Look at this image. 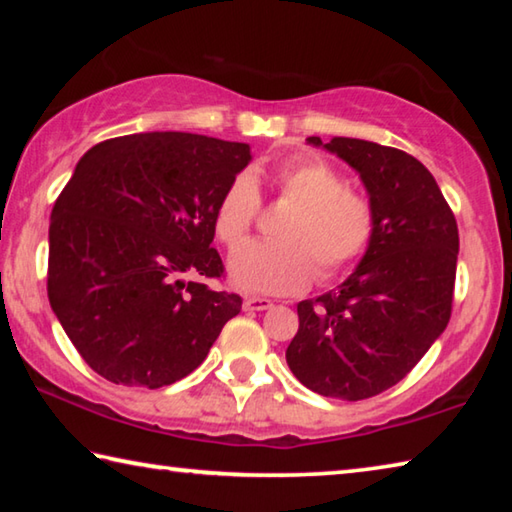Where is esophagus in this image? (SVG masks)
I'll use <instances>...</instances> for the list:
<instances>
[{
  "label": "esophagus",
  "mask_w": 512,
  "mask_h": 512,
  "mask_svg": "<svg viewBox=\"0 0 512 512\" xmlns=\"http://www.w3.org/2000/svg\"><path fill=\"white\" fill-rule=\"evenodd\" d=\"M271 307H273V302L268 300V298L250 296V298L244 300V309L246 311H266V309H271Z\"/></svg>",
  "instance_id": "obj_1"
}]
</instances>
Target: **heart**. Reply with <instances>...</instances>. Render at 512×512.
Listing matches in <instances>:
<instances>
[{
	"mask_svg": "<svg viewBox=\"0 0 512 512\" xmlns=\"http://www.w3.org/2000/svg\"><path fill=\"white\" fill-rule=\"evenodd\" d=\"M275 187L293 210L277 225L280 241H250L239 246L259 212V189L248 173L225 187L214 210V232L230 257V277L239 289L289 296L311 280H336L357 266L377 237V212L366 196L350 192L325 160L298 155L273 173Z\"/></svg>",
	"mask_w": 512,
	"mask_h": 512,
	"instance_id": "heart-1",
	"label": "heart"
}]
</instances>
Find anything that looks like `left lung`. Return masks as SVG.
<instances>
[{"label": "left lung", "instance_id": "obj_1", "mask_svg": "<svg viewBox=\"0 0 512 512\" xmlns=\"http://www.w3.org/2000/svg\"><path fill=\"white\" fill-rule=\"evenodd\" d=\"M359 171L377 237L339 291L298 305L287 363L318 395L357 402L415 368L452 316L458 228L429 169L413 155L354 137H307Z\"/></svg>", "mask_w": 512, "mask_h": 512}]
</instances>
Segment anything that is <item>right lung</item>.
Masks as SVG:
<instances>
[{
    "label": "right lung",
    "instance_id": "right-lung-1",
    "mask_svg": "<svg viewBox=\"0 0 512 512\" xmlns=\"http://www.w3.org/2000/svg\"><path fill=\"white\" fill-rule=\"evenodd\" d=\"M250 146L137 133L83 155L49 223V305L83 361L112 384L187 377L241 311L219 291L214 210Z\"/></svg>",
    "mask_w": 512,
    "mask_h": 512
}]
</instances>
